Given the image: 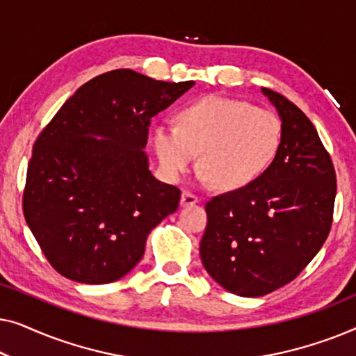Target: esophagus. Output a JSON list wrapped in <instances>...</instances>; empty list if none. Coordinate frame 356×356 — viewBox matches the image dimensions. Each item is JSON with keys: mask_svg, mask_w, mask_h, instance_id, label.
<instances>
[{"mask_svg": "<svg viewBox=\"0 0 356 356\" xmlns=\"http://www.w3.org/2000/svg\"><path fill=\"white\" fill-rule=\"evenodd\" d=\"M199 202V197L191 191H183L181 194V206H194Z\"/></svg>", "mask_w": 356, "mask_h": 356, "instance_id": "1", "label": "esophagus"}]
</instances>
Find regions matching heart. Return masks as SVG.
I'll return each mask as SVG.
<instances>
[{
	"label": "heart",
	"mask_w": 356,
	"mask_h": 356,
	"mask_svg": "<svg viewBox=\"0 0 356 356\" xmlns=\"http://www.w3.org/2000/svg\"><path fill=\"white\" fill-rule=\"evenodd\" d=\"M282 123L274 111L223 97H206L179 113L178 124L154 133V147L165 173L181 177L201 152L204 178L222 189L246 186L274 160Z\"/></svg>",
	"instance_id": "heart-1"
}]
</instances>
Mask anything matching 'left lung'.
<instances>
[{"mask_svg": "<svg viewBox=\"0 0 356 356\" xmlns=\"http://www.w3.org/2000/svg\"><path fill=\"white\" fill-rule=\"evenodd\" d=\"M279 111L282 139L261 177L206 204L201 259L209 275L240 296L270 293L298 277L332 227L335 170L308 116L262 87Z\"/></svg>", "mask_w": 356, "mask_h": 356, "instance_id": "obj_1", "label": "left lung"}]
</instances>
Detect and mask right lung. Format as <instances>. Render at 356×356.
Masks as SVG:
<instances>
[{
	"instance_id": "right-lung-1",
	"label": "right lung",
	"mask_w": 356,
	"mask_h": 356,
	"mask_svg": "<svg viewBox=\"0 0 356 356\" xmlns=\"http://www.w3.org/2000/svg\"><path fill=\"white\" fill-rule=\"evenodd\" d=\"M193 86L108 71L81 86L38 134L22 211L66 279H121L140 261L152 228L178 209L181 191L154 178L143 149L150 120Z\"/></svg>"
}]
</instances>
